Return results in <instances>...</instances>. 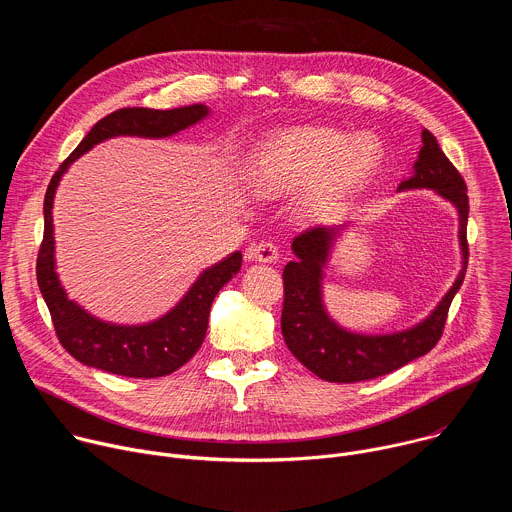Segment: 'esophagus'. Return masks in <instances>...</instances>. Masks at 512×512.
<instances>
[{
    "label": "esophagus",
    "mask_w": 512,
    "mask_h": 512,
    "mask_svg": "<svg viewBox=\"0 0 512 512\" xmlns=\"http://www.w3.org/2000/svg\"><path fill=\"white\" fill-rule=\"evenodd\" d=\"M245 257L249 261H259V263H277L279 259V249L269 243V241H263L259 245H251L247 251H245Z\"/></svg>",
    "instance_id": "34e87169"
}]
</instances>
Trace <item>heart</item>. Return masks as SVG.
<instances>
[{"label":"heart","instance_id":"heart-1","mask_svg":"<svg viewBox=\"0 0 512 512\" xmlns=\"http://www.w3.org/2000/svg\"><path fill=\"white\" fill-rule=\"evenodd\" d=\"M383 160L375 133L348 135L326 125L285 127L265 137L247 164V180L261 196H298L306 216L336 212Z\"/></svg>","mask_w":512,"mask_h":512}]
</instances>
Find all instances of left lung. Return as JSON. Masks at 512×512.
Wrapping results in <instances>:
<instances>
[{"instance_id": "left-lung-1", "label": "left lung", "mask_w": 512, "mask_h": 512, "mask_svg": "<svg viewBox=\"0 0 512 512\" xmlns=\"http://www.w3.org/2000/svg\"><path fill=\"white\" fill-rule=\"evenodd\" d=\"M421 143L413 174L397 190L427 188L456 206L460 216L462 269L442 302L415 326L391 334H358L336 324L322 300L324 267L348 223L316 227L298 235L291 243L296 259L283 269L281 334L291 354L324 381L358 383L383 377L427 354L442 338L450 304L458 294L468 265V194L464 178L437 145L433 133L423 129Z\"/></svg>"}]
</instances>
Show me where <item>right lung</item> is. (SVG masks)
<instances>
[{"label":"right lung","instance_id":"obj_1","mask_svg":"<svg viewBox=\"0 0 512 512\" xmlns=\"http://www.w3.org/2000/svg\"><path fill=\"white\" fill-rule=\"evenodd\" d=\"M208 113L210 109L202 103L168 111L145 107L117 109L93 125L48 184L44 196V239L36 261L38 287L50 310L60 344L70 356H75L87 367L133 379L166 377L178 371L200 348L206 336L212 300L221 287L239 273L243 255L241 251H235L223 261L204 269L184 298L158 320L127 326L95 318L75 300L68 298L56 273L52 206L60 178L72 162L105 139L121 135L150 139L170 137L200 123Z\"/></svg>","mask_w":512,"mask_h":512}]
</instances>
